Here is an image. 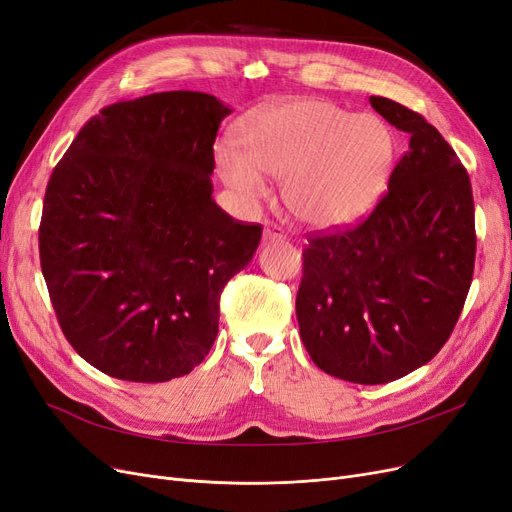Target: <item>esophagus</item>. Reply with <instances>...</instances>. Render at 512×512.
Masks as SVG:
<instances>
[{"instance_id":"34e87169","label":"esophagus","mask_w":512,"mask_h":512,"mask_svg":"<svg viewBox=\"0 0 512 512\" xmlns=\"http://www.w3.org/2000/svg\"><path fill=\"white\" fill-rule=\"evenodd\" d=\"M287 236L282 234L280 227L276 225H266V230H263V242L270 244V242H282Z\"/></svg>"}]
</instances>
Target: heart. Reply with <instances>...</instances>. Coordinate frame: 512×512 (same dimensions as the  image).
Instances as JSON below:
<instances>
[{
	"instance_id": "heart-1",
	"label": "heart",
	"mask_w": 512,
	"mask_h": 512,
	"mask_svg": "<svg viewBox=\"0 0 512 512\" xmlns=\"http://www.w3.org/2000/svg\"><path fill=\"white\" fill-rule=\"evenodd\" d=\"M234 137L238 149H215L221 181L242 202H257L268 194L263 175L282 179L287 211L312 230H342L367 217L394 164V137L380 118L352 116L323 99L257 109Z\"/></svg>"
}]
</instances>
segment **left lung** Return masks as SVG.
<instances>
[{"instance_id":"obj_1","label":"left lung","mask_w":512,"mask_h":512,"mask_svg":"<svg viewBox=\"0 0 512 512\" xmlns=\"http://www.w3.org/2000/svg\"><path fill=\"white\" fill-rule=\"evenodd\" d=\"M371 107L409 132L388 194L346 232L308 238L295 312L318 369L388 384L443 348L475 270V202L456 151L420 113L386 97Z\"/></svg>"}]
</instances>
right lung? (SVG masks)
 Segmentation results:
<instances>
[{
  "instance_id": "add662e5",
  "label": "right lung",
  "mask_w": 512,
  "mask_h": 512,
  "mask_svg": "<svg viewBox=\"0 0 512 512\" xmlns=\"http://www.w3.org/2000/svg\"><path fill=\"white\" fill-rule=\"evenodd\" d=\"M230 113L189 90L109 105L52 170L42 274L67 342L116 380L168 382L200 365L219 295L257 251L261 225L213 200V143Z\"/></svg>"
}]
</instances>
